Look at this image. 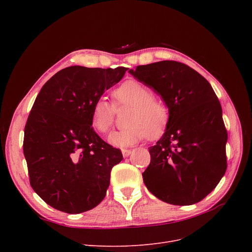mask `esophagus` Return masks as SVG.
Returning <instances> with one entry per match:
<instances>
[{
  "mask_svg": "<svg viewBox=\"0 0 252 252\" xmlns=\"http://www.w3.org/2000/svg\"><path fill=\"white\" fill-rule=\"evenodd\" d=\"M122 152H123L124 157H127L128 155H130L131 150H129V149H123V150H122Z\"/></svg>",
  "mask_w": 252,
  "mask_h": 252,
  "instance_id": "1",
  "label": "esophagus"
}]
</instances>
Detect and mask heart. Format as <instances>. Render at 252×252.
I'll use <instances>...</instances> for the list:
<instances>
[{
	"instance_id": "1",
	"label": "heart",
	"mask_w": 252,
	"mask_h": 252,
	"mask_svg": "<svg viewBox=\"0 0 252 252\" xmlns=\"http://www.w3.org/2000/svg\"><path fill=\"white\" fill-rule=\"evenodd\" d=\"M117 105L133 107L130 112L129 127L115 130L108 137L112 146L124 148L137 144L145 136L154 139L159 137L168 123V110L159 102L154 101V94L150 88L138 81H127L113 92ZM115 108L105 98H99L93 104L91 112L92 125L100 133H107L114 122Z\"/></svg>"
}]
</instances>
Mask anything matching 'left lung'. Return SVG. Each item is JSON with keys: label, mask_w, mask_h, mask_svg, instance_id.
I'll return each mask as SVG.
<instances>
[{"label": "left lung", "mask_w": 252, "mask_h": 252, "mask_svg": "<svg viewBox=\"0 0 252 252\" xmlns=\"http://www.w3.org/2000/svg\"><path fill=\"white\" fill-rule=\"evenodd\" d=\"M128 72L161 97L169 115L164 134L149 147L151 161L142 174L145 186L169 204L201 201L227 169L228 134L213 87L177 61L140 65Z\"/></svg>", "instance_id": "left-lung-1"}]
</instances>
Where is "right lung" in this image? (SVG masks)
Instances as JSON below:
<instances>
[{
	"instance_id": "right-lung-1",
	"label": "right lung",
	"mask_w": 252,
	"mask_h": 252,
	"mask_svg": "<svg viewBox=\"0 0 252 252\" xmlns=\"http://www.w3.org/2000/svg\"><path fill=\"white\" fill-rule=\"evenodd\" d=\"M126 70L69 66L36 96L24 128L23 153L31 186L53 208L76 215L104 199L111 169L123 154L98 136L91 112Z\"/></svg>"
}]
</instances>
